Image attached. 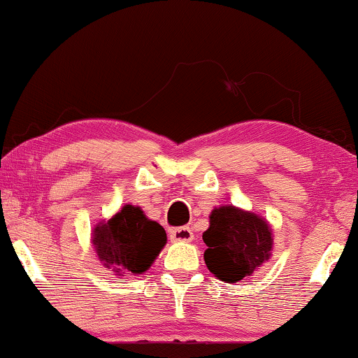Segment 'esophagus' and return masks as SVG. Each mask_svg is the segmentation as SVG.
I'll use <instances>...</instances> for the list:
<instances>
[{
    "instance_id": "esophagus-1",
    "label": "esophagus",
    "mask_w": 358,
    "mask_h": 358,
    "mask_svg": "<svg viewBox=\"0 0 358 358\" xmlns=\"http://www.w3.org/2000/svg\"><path fill=\"white\" fill-rule=\"evenodd\" d=\"M169 236H171V239H173V241L189 243V241H192V239H194V233L189 227H178V228L171 229Z\"/></svg>"
}]
</instances>
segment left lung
<instances>
[{
	"label": "left lung",
	"instance_id": "obj_1",
	"mask_svg": "<svg viewBox=\"0 0 358 358\" xmlns=\"http://www.w3.org/2000/svg\"><path fill=\"white\" fill-rule=\"evenodd\" d=\"M202 238L208 271L227 283L251 275L272 251L271 227L257 215L234 207L215 208Z\"/></svg>",
	"mask_w": 358,
	"mask_h": 358
}]
</instances>
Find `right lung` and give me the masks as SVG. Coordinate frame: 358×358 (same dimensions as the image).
<instances>
[{
    "label": "right lung",
    "instance_id": "add662e5",
    "mask_svg": "<svg viewBox=\"0 0 358 358\" xmlns=\"http://www.w3.org/2000/svg\"><path fill=\"white\" fill-rule=\"evenodd\" d=\"M92 238L99 261L115 275L148 271L166 244L164 228L131 205L99 224Z\"/></svg>",
    "mask_w": 358,
    "mask_h": 358
}]
</instances>
